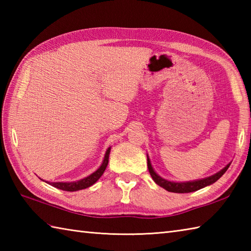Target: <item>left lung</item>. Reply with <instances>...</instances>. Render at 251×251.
<instances>
[{"mask_svg": "<svg viewBox=\"0 0 251 251\" xmlns=\"http://www.w3.org/2000/svg\"><path fill=\"white\" fill-rule=\"evenodd\" d=\"M230 164H227L226 166L220 170L219 173H217L215 175L210 176V177L205 178V179H201V180H196V181H191V182H173V181H168L165 180L163 178L159 177V176L154 172V169L151 166L150 159L148 157V168H149V173H150L152 179L154 180V182L158 184L159 186H162L165 190H167L168 192H174V193H190V192H194L200 189L205 188L207 185H210L218 179H220L222 177V175L225 174L227 168L230 167Z\"/></svg>", "mask_w": 251, "mask_h": 251, "instance_id": "8db88e82", "label": "left lung"}]
</instances>
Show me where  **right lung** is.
<instances>
[{"instance_id":"obj_1","label":"right lung","mask_w":251,"mask_h":251,"mask_svg":"<svg viewBox=\"0 0 251 251\" xmlns=\"http://www.w3.org/2000/svg\"><path fill=\"white\" fill-rule=\"evenodd\" d=\"M110 150H111V148H109L108 150H106L105 155H104V159H103L102 164H101V166L97 170H96L95 173H93L92 175L88 176V177L84 178L82 180L75 181V182H49V181H47V183L52 185V186H55V188H57V189L68 191V192L78 191V190H83V189L88 188V186L93 185L96 182V181H97L101 177V176H102V174L104 173V170H105L106 166H108V163H109Z\"/></svg>"}]
</instances>
